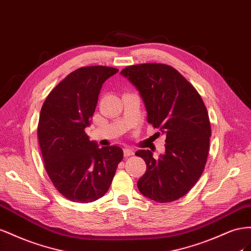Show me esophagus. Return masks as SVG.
<instances>
[{
  "label": "esophagus",
  "mask_w": 251,
  "mask_h": 251,
  "mask_svg": "<svg viewBox=\"0 0 251 251\" xmlns=\"http://www.w3.org/2000/svg\"><path fill=\"white\" fill-rule=\"evenodd\" d=\"M133 153H134V151H133L132 148H129V147H125V148H124V155H125V156L132 155Z\"/></svg>",
  "instance_id": "1"
}]
</instances>
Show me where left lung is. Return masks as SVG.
Instances as JSON below:
<instances>
[{
    "label": "left lung",
    "instance_id": "left-lung-1",
    "mask_svg": "<svg viewBox=\"0 0 251 251\" xmlns=\"http://www.w3.org/2000/svg\"><path fill=\"white\" fill-rule=\"evenodd\" d=\"M121 75L139 91L148 123L166 135L165 152L159 159L148 149L135 152L147 166L138 188L152 201L174 202L195 186L207 161L211 128L203 100L178 71L165 64L133 65Z\"/></svg>",
    "mask_w": 251,
    "mask_h": 251
}]
</instances>
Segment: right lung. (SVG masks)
<instances>
[{"instance_id": "right-lung-1", "label": "right lung", "mask_w": 251, "mask_h": 251, "mask_svg": "<svg viewBox=\"0 0 251 251\" xmlns=\"http://www.w3.org/2000/svg\"><path fill=\"white\" fill-rule=\"evenodd\" d=\"M118 71L106 66L78 68L55 86L42 106L38 137L45 168L54 187L73 202L103 197L123 159L121 147H99L85 133L104 82Z\"/></svg>"}]
</instances>
